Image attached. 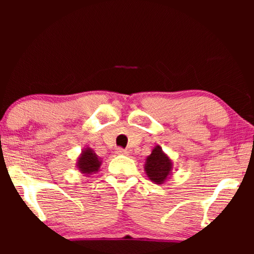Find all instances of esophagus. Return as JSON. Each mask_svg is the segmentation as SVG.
<instances>
[{
  "label": "esophagus",
  "instance_id": "1",
  "mask_svg": "<svg viewBox=\"0 0 254 254\" xmlns=\"http://www.w3.org/2000/svg\"><path fill=\"white\" fill-rule=\"evenodd\" d=\"M116 154H117V155L128 156V151L125 150V149H123V148H117V149H116Z\"/></svg>",
  "mask_w": 254,
  "mask_h": 254
}]
</instances>
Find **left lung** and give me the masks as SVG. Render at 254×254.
Here are the masks:
<instances>
[{
	"label": "left lung",
	"instance_id": "1",
	"mask_svg": "<svg viewBox=\"0 0 254 254\" xmlns=\"http://www.w3.org/2000/svg\"><path fill=\"white\" fill-rule=\"evenodd\" d=\"M173 163L172 159L163 151L159 145L151 150V154L145 158L144 171L145 175L152 183L162 185L168 182L172 176Z\"/></svg>",
	"mask_w": 254,
	"mask_h": 254
}]
</instances>
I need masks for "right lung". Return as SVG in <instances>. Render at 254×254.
Returning a JSON list of instances; mask_svg holds the SVG:
<instances>
[{"instance_id":"right-lung-1","label":"right lung","mask_w":254,"mask_h":254,"mask_svg":"<svg viewBox=\"0 0 254 254\" xmlns=\"http://www.w3.org/2000/svg\"><path fill=\"white\" fill-rule=\"evenodd\" d=\"M102 162V158L91 148L84 147L76 162V168L83 175L89 177L99 171Z\"/></svg>"}]
</instances>
